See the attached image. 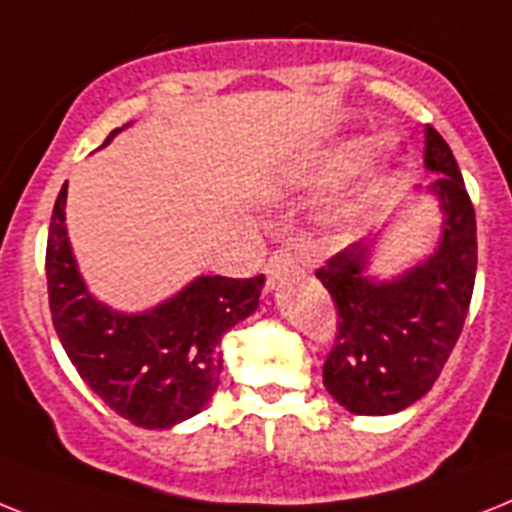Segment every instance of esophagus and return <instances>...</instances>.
<instances>
[{"label":"esophagus","instance_id":"obj_1","mask_svg":"<svg viewBox=\"0 0 512 512\" xmlns=\"http://www.w3.org/2000/svg\"><path fill=\"white\" fill-rule=\"evenodd\" d=\"M302 265H299L297 257L292 252H286V249H276L273 255H270L268 265H265V273H268V284L276 286V281H281L289 273H299Z\"/></svg>","mask_w":512,"mask_h":512}]
</instances>
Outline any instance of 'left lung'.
I'll use <instances>...</instances> for the list:
<instances>
[{"label": "left lung", "mask_w": 512, "mask_h": 512, "mask_svg": "<svg viewBox=\"0 0 512 512\" xmlns=\"http://www.w3.org/2000/svg\"><path fill=\"white\" fill-rule=\"evenodd\" d=\"M426 189L442 207L434 255L392 281L365 276L373 239L315 270L336 305V342L323 386L355 415L400 413L429 392L463 331L476 281V213L450 144L426 126ZM421 189V186H418Z\"/></svg>", "instance_id": "left-lung-1"}]
</instances>
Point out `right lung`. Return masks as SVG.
<instances>
[{
	"label": "right lung",
	"mask_w": 512,
	"mask_h": 512,
	"mask_svg": "<svg viewBox=\"0 0 512 512\" xmlns=\"http://www.w3.org/2000/svg\"><path fill=\"white\" fill-rule=\"evenodd\" d=\"M65 199L68 184L49 223L47 289L54 331L70 363L91 392L141 429H170L197 415L218 389L220 339L255 313L265 276H199L147 313L110 310L91 297L78 273Z\"/></svg>",
	"instance_id": "add662e5"
}]
</instances>
